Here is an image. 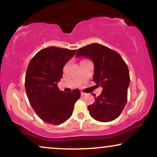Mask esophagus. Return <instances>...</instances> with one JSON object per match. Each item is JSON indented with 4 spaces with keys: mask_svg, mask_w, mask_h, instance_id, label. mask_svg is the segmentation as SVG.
I'll use <instances>...</instances> for the list:
<instances>
[{
    "mask_svg": "<svg viewBox=\"0 0 157 157\" xmlns=\"http://www.w3.org/2000/svg\"><path fill=\"white\" fill-rule=\"evenodd\" d=\"M86 94L85 93V92H82H82H81V96H85V95H86Z\"/></svg>",
    "mask_w": 157,
    "mask_h": 157,
    "instance_id": "esophagus-1",
    "label": "esophagus"
}]
</instances>
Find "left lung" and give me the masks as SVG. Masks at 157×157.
I'll use <instances>...</instances> for the list:
<instances>
[{
    "label": "left lung",
    "instance_id": "left-lung-1",
    "mask_svg": "<svg viewBox=\"0 0 157 157\" xmlns=\"http://www.w3.org/2000/svg\"><path fill=\"white\" fill-rule=\"evenodd\" d=\"M76 56L87 57L93 61V80L102 88L101 94L95 97V102L88 106L91 117L103 122L117 119L127 102L130 83L127 64L117 52L99 44L79 48Z\"/></svg>",
    "mask_w": 157,
    "mask_h": 157
}]
</instances>
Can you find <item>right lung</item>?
Wrapping results in <instances>:
<instances>
[{
    "label": "right lung",
    "mask_w": 157,
    "mask_h": 157,
    "mask_svg": "<svg viewBox=\"0 0 157 157\" xmlns=\"http://www.w3.org/2000/svg\"><path fill=\"white\" fill-rule=\"evenodd\" d=\"M76 51L55 46L43 48L32 57L27 67L26 95L37 116L46 123L58 125L66 122L80 97L78 89L66 93L57 87L63 77V68Z\"/></svg>",
    "instance_id": "obj_1"
}]
</instances>
